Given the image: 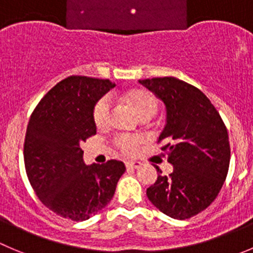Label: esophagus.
<instances>
[{"label":"esophagus","instance_id":"34e87169","mask_svg":"<svg viewBox=\"0 0 253 253\" xmlns=\"http://www.w3.org/2000/svg\"><path fill=\"white\" fill-rule=\"evenodd\" d=\"M125 165H126V168H131V169H138V168H140L141 163L139 160H129L125 163Z\"/></svg>","mask_w":253,"mask_h":253}]
</instances>
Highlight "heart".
Here are the masks:
<instances>
[{
	"label": "heart",
	"instance_id": "heart-1",
	"mask_svg": "<svg viewBox=\"0 0 253 253\" xmlns=\"http://www.w3.org/2000/svg\"><path fill=\"white\" fill-rule=\"evenodd\" d=\"M115 95L120 98L128 107H130L143 120L153 118L159 110V99L153 92L146 88L135 86ZM110 113H112V105L109 98H99L95 102L92 113L93 122L98 129H104L109 125ZM140 143L141 139L138 136H119L114 140L115 146L126 155L135 153Z\"/></svg>",
	"mask_w": 253,
	"mask_h": 253
}]
</instances>
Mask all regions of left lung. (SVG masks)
Masks as SVG:
<instances>
[{"label":"left lung","instance_id":"8db88e82","mask_svg":"<svg viewBox=\"0 0 253 253\" xmlns=\"http://www.w3.org/2000/svg\"><path fill=\"white\" fill-rule=\"evenodd\" d=\"M167 105V126L158 143L174 165L146 189L156 209L176 220L200 213L215 201L230 167V141L222 118L200 89L174 77L140 79Z\"/></svg>","mask_w":253,"mask_h":253}]
</instances>
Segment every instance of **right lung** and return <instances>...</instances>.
<instances>
[{
  "label": "right lung",
  "instance_id": "1",
  "mask_svg": "<svg viewBox=\"0 0 253 253\" xmlns=\"http://www.w3.org/2000/svg\"><path fill=\"white\" fill-rule=\"evenodd\" d=\"M115 84L72 76L57 83L31 114L23 158L41 203L58 216L85 221L104 209L125 172L123 161L84 165L81 144L97 134L93 107Z\"/></svg>",
  "mask_w": 253,
  "mask_h": 253
}]
</instances>
